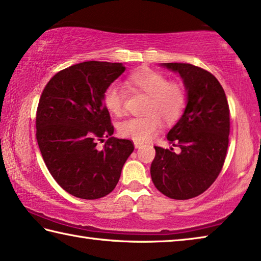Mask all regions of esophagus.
<instances>
[{"instance_id":"obj_1","label":"esophagus","mask_w":261,"mask_h":261,"mask_svg":"<svg viewBox=\"0 0 261 261\" xmlns=\"http://www.w3.org/2000/svg\"><path fill=\"white\" fill-rule=\"evenodd\" d=\"M134 144H135V147H136V148H140V147H143V146H144L143 143H140V141H137V140L135 141Z\"/></svg>"}]
</instances>
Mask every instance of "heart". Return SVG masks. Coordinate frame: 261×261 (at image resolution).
<instances>
[{
  "instance_id": "b5f03b06",
  "label": "heart",
  "mask_w": 261,
  "mask_h": 261,
  "mask_svg": "<svg viewBox=\"0 0 261 261\" xmlns=\"http://www.w3.org/2000/svg\"><path fill=\"white\" fill-rule=\"evenodd\" d=\"M129 85L148 96L145 107L147 114L130 117L118 125V131L124 137L146 141L160 129L161 120L173 123L178 120L187 106V92L182 84L169 82L165 74L155 70L144 68L127 77ZM106 109L115 116H120L124 109V93L117 84H112L103 93Z\"/></svg>"
}]
</instances>
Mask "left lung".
<instances>
[{"instance_id": "obj_1", "label": "left lung", "mask_w": 261, "mask_h": 261, "mask_svg": "<svg viewBox=\"0 0 261 261\" xmlns=\"http://www.w3.org/2000/svg\"><path fill=\"white\" fill-rule=\"evenodd\" d=\"M161 65L183 79L187 106L167 135L179 152L154 146L151 177L165 196L185 200L205 192L222 169L230 131L229 106L222 86L211 72L189 63Z\"/></svg>"}]
</instances>
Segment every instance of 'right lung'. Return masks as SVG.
I'll return each mask as SVG.
<instances>
[{"instance_id": "1", "label": "right lung", "mask_w": 261, "mask_h": 261, "mask_svg": "<svg viewBox=\"0 0 261 261\" xmlns=\"http://www.w3.org/2000/svg\"><path fill=\"white\" fill-rule=\"evenodd\" d=\"M122 63L88 61L57 72L37 110V140L53 177L62 189L82 199H98L113 191L126 159L129 139L113 137L114 126L103 93L124 72ZM107 138L104 146L97 141Z\"/></svg>"}]
</instances>
